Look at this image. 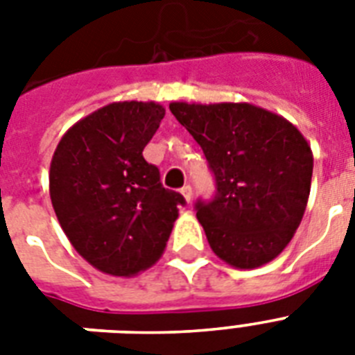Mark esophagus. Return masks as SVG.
<instances>
[{"label":"esophagus","mask_w":355,"mask_h":355,"mask_svg":"<svg viewBox=\"0 0 355 355\" xmlns=\"http://www.w3.org/2000/svg\"><path fill=\"white\" fill-rule=\"evenodd\" d=\"M180 193H182V197L188 200V202H191V199H193V189H191V186H189V184H186V186L180 189Z\"/></svg>","instance_id":"34e87169"}]
</instances>
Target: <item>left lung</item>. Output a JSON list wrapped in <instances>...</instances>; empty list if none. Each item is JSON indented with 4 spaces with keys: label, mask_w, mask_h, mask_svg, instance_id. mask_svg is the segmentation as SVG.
Returning <instances> with one entry per match:
<instances>
[{
    "label": "left lung",
    "mask_w": 355,
    "mask_h": 355,
    "mask_svg": "<svg viewBox=\"0 0 355 355\" xmlns=\"http://www.w3.org/2000/svg\"><path fill=\"white\" fill-rule=\"evenodd\" d=\"M169 110L205 153L211 200L195 202L211 250L236 269L269 263L291 241L308 205L313 155L298 128L248 103Z\"/></svg>",
    "instance_id": "8db88e82"
}]
</instances>
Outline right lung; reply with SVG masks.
I'll return each instance as SVG.
<instances>
[{
  "label": "right lung",
  "mask_w": 355,
  "mask_h": 355,
  "mask_svg": "<svg viewBox=\"0 0 355 355\" xmlns=\"http://www.w3.org/2000/svg\"><path fill=\"white\" fill-rule=\"evenodd\" d=\"M164 114L156 103H110L75 123L53 155L49 195L58 223L75 250L107 275L132 276L155 263L186 205L144 158Z\"/></svg>",
  "instance_id": "add662e5"
}]
</instances>
